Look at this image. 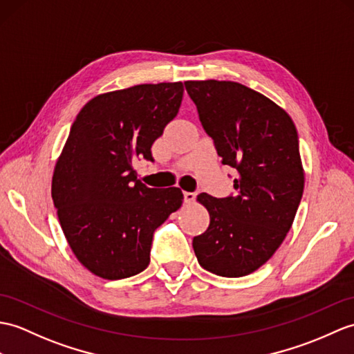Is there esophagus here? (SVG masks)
Segmentation results:
<instances>
[{
	"instance_id": "34e87169",
	"label": "esophagus",
	"mask_w": 354,
	"mask_h": 354,
	"mask_svg": "<svg viewBox=\"0 0 354 354\" xmlns=\"http://www.w3.org/2000/svg\"><path fill=\"white\" fill-rule=\"evenodd\" d=\"M184 201L187 203H193L196 201V193L194 192H184Z\"/></svg>"
}]
</instances>
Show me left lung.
<instances>
[{
	"mask_svg": "<svg viewBox=\"0 0 354 354\" xmlns=\"http://www.w3.org/2000/svg\"><path fill=\"white\" fill-rule=\"evenodd\" d=\"M184 84L221 164L238 174L234 196H197L209 212V226L193 238V249L211 273L248 276L273 257L300 205L305 174L297 129L281 106L240 83Z\"/></svg>",
	"mask_w": 354,
	"mask_h": 354,
	"instance_id": "left-lung-1",
	"label": "left lung"
}]
</instances>
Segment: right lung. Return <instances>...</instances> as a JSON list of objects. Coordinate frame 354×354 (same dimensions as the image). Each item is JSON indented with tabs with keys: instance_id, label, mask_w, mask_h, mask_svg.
<instances>
[{
	"instance_id": "1",
	"label": "right lung",
	"mask_w": 354,
	"mask_h": 354,
	"mask_svg": "<svg viewBox=\"0 0 354 354\" xmlns=\"http://www.w3.org/2000/svg\"><path fill=\"white\" fill-rule=\"evenodd\" d=\"M183 83L138 84L90 100L73 122L51 194L77 259L109 281L149 266L155 229L183 205L176 187L149 188L133 161H153L151 147L176 118Z\"/></svg>"
}]
</instances>
